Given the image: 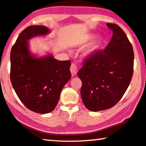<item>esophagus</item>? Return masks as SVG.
<instances>
[{
	"label": "esophagus",
	"mask_w": 146,
	"mask_h": 146,
	"mask_svg": "<svg viewBox=\"0 0 146 146\" xmlns=\"http://www.w3.org/2000/svg\"><path fill=\"white\" fill-rule=\"evenodd\" d=\"M70 71H71V73L72 75H75V74H77V71H78L77 66H76V65L74 63L71 64V65Z\"/></svg>",
	"instance_id": "34e87169"
}]
</instances>
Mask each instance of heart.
I'll return each instance as SVG.
<instances>
[{
    "mask_svg": "<svg viewBox=\"0 0 146 146\" xmlns=\"http://www.w3.org/2000/svg\"><path fill=\"white\" fill-rule=\"evenodd\" d=\"M94 38V36L92 35L88 36L86 38L84 39L83 43H86L88 41H91L92 39ZM101 45H102V40L101 39L99 38L98 40H95L93 43H92V45H90L88 49L87 50V54H94V52H96L97 50H98L99 48L101 47Z\"/></svg>",
    "mask_w": 146,
    "mask_h": 146,
    "instance_id": "1",
    "label": "heart"
}]
</instances>
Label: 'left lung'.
Segmentation results:
<instances>
[{
	"label": "left lung",
	"instance_id": "left-lung-1",
	"mask_svg": "<svg viewBox=\"0 0 146 146\" xmlns=\"http://www.w3.org/2000/svg\"><path fill=\"white\" fill-rule=\"evenodd\" d=\"M112 37L104 50L83 60L77 75L82 80L80 95L91 111L108 109L116 105L128 88L134 68L132 44L118 25L107 23Z\"/></svg>",
	"mask_w": 146,
	"mask_h": 146
}]
</instances>
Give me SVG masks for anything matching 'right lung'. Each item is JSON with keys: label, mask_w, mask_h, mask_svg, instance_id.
Here are the masks:
<instances>
[{"label": "right lung", "mask_w": 146, "mask_h": 146, "mask_svg": "<svg viewBox=\"0 0 146 146\" xmlns=\"http://www.w3.org/2000/svg\"><path fill=\"white\" fill-rule=\"evenodd\" d=\"M48 31L41 25L27 27L10 52V80L13 89L27 108L40 114L54 109L62 88L71 77L69 60H57L51 55L36 58L30 53L27 40Z\"/></svg>", "instance_id": "add662e5"}]
</instances>
